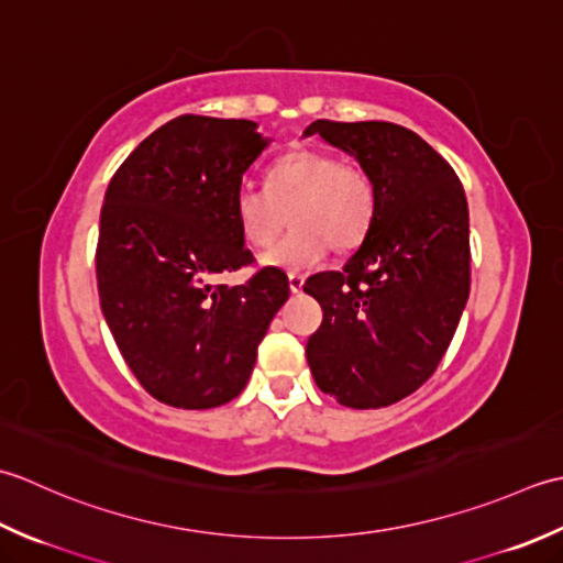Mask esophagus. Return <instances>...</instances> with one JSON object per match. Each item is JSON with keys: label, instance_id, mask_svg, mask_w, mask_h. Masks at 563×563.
<instances>
[{"label": "esophagus", "instance_id": "34e87169", "mask_svg": "<svg viewBox=\"0 0 563 563\" xmlns=\"http://www.w3.org/2000/svg\"><path fill=\"white\" fill-rule=\"evenodd\" d=\"M303 277L301 274H296V272H289V289H291V294H301V289H303Z\"/></svg>", "mask_w": 563, "mask_h": 563}]
</instances>
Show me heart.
<instances>
[{
  "instance_id": "heart-1",
  "label": "heart",
  "mask_w": 563,
  "mask_h": 563,
  "mask_svg": "<svg viewBox=\"0 0 563 563\" xmlns=\"http://www.w3.org/2000/svg\"><path fill=\"white\" fill-rule=\"evenodd\" d=\"M289 213L294 231L262 257L272 267L308 269L332 245H360L376 213L369 169L330 151H294L269 167L267 189L240 187L235 194V221L252 247L272 245Z\"/></svg>"
}]
</instances>
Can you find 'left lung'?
<instances>
[{"label":"left lung","instance_id":"left-lung-1","mask_svg":"<svg viewBox=\"0 0 563 563\" xmlns=\"http://www.w3.org/2000/svg\"><path fill=\"white\" fill-rule=\"evenodd\" d=\"M369 169L376 213L340 272L308 277L323 308L306 360L347 408H386L428 382L472 286L468 209L450 163L404 125L320 119L306 129Z\"/></svg>","mask_w":563,"mask_h":563}]
</instances>
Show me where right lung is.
Masks as SVG:
<instances>
[{"instance_id":"1","label":"right lung","mask_w":563,"mask_h":563,"mask_svg":"<svg viewBox=\"0 0 563 563\" xmlns=\"http://www.w3.org/2000/svg\"><path fill=\"white\" fill-rule=\"evenodd\" d=\"M267 143L245 119L185 113L123 159L104 194L97 286L113 340L159 404L203 410L243 391L289 279L255 265L235 194Z\"/></svg>"}]
</instances>
